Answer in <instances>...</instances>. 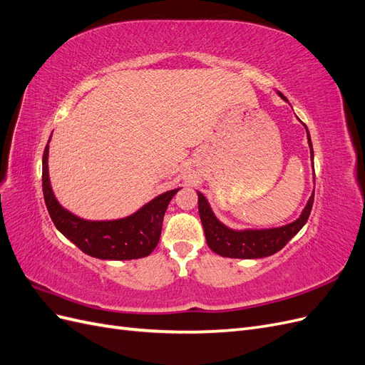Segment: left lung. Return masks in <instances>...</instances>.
<instances>
[{"mask_svg": "<svg viewBox=\"0 0 365 365\" xmlns=\"http://www.w3.org/2000/svg\"><path fill=\"white\" fill-rule=\"evenodd\" d=\"M279 96L283 101H286V97L282 93H279ZM306 134L309 148H311V160L314 164L312 141L307 128ZM314 195L315 190L311 195V197H309L300 217L295 219L294 222L288 225L262 230H233L220 222L215 216L207 197L201 192H197V208H200V216L204 227L207 245L210 247V250L219 254V256L230 259H262L272 256V254L280 251L286 244H288L298 231L304 227L314 205Z\"/></svg>", "mask_w": 365, "mask_h": 365, "instance_id": "left-lung-1", "label": "left lung"}]
</instances>
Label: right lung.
I'll return each mask as SVG.
<instances>
[{
  "instance_id": "1",
  "label": "right lung",
  "mask_w": 365,
  "mask_h": 365,
  "mask_svg": "<svg viewBox=\"0 0 365 365\" xmlns=\"http://www.w3.org/2000/svg\"><path fill=\"white\" fill-rule=\"evenodd\" d=\"M178 190L157 196L138 212L123 219L86 220L70 213L58 202L50 185L48 145L43 150L42 192L53 224L77 248L96 259L130 260L149 256L158 245L164 213Z\"/></svg>"
}]
</instances>
